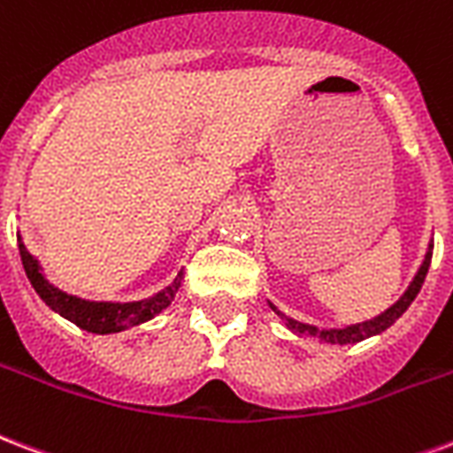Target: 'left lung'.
Here are the masks:
<instances>
[{"label": "left lung", "mask_w": 453, "mask_h": 453, "mask_svg": "<svg viewBox=\"0 0 453 453\" xmlns=\"http://www.w3.org/2000/svg\"><path fill=\"white\" fill-rule=\"evenodd\" d=\"M430 258H433V244L427 247V254L423 258V264H420L418 273H416V278L411 280L409 289L399 296V302L392 303L388 311H382L380 316L371 320H364V323H357V326H347V327H316V326H306V323H299L295 319H288L282 311H278L275 306L271 303V309L285 320V326L296 334H303V337H311V340L316 342H326V344H354V342H361L365 337H372V334H380L382 330H388L392 323H395L399 316H402L403 311L409 309L411 302L416 299V295L420 292L423 288V282H426V275H427V268H430Z\"/></svg>", "instance_id": "1"}]
</instances>
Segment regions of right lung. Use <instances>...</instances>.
<instances>
[{"label": "right lung", "mask_w": 453, "mask_h": 453, "mask_svg": "<svg viewBox=\"0 0 453 453\" xmlns=\"http://www.w3.org/2000/svg\"><path fill=\"white\" fill-rule=\"evenodd\" d=\"M19 251L20 261H23V268H26L27 280H30V285L35 288V292L40 295V299H42L51 311H57L58 316H64L65 320H71V323H75V326L82 327V330H88V333L95 334L120 333V330H127V327L140 326V323L151 320L173 302V296H175V292H178L182 280L180 271L178 273V278H175L168 288L161 289L158 295L150 296V299H142V302H88V299L65 295V292L54 288V285L42 275V268L37 264V258L26 250L20 234Z\"/></svg>", "instance_id": "add662e5"}]
</instances>
